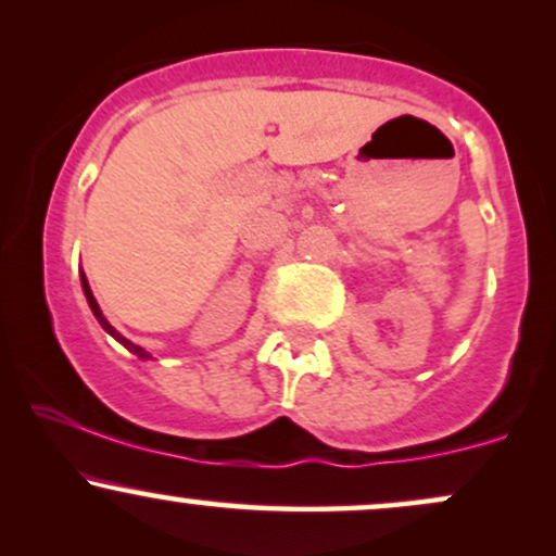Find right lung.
Here are the masks:
<instances>
[{
  "mask_svg": "<svg viewBox=\"0 0 556 556\" xmlns=\"http://www.w3.org/2000/svg\"><path fill=\"white\" fill-rule=\"evenodd\" d=\"M83 290H85V298H87V303H90V307H92V313H96L98 324H100V326H103V329H105V331H109V333H111V337H113V339H116V342H122V344H124V346H126V350H129V352H134V354H139V357H142V359H147V357H150V354H147V352L142 350V346L131 344V342H129V339H126V337H122V333H118L116 329H113V326L109 324V320H105V318H103V313H100V305L96 303V298H92V290H90V285H87L85 274H83Z\"/></svg>",
  "mask_w": 556,
  "mask_h": 556,
  "instance_id": "obj_1",
  "label": "right lung"
}]
</instances>
